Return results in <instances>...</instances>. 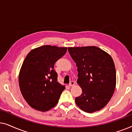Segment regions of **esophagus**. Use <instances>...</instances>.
I'll return each mask as SVG.
<instances>
[{"label":"esophagus","mask_w":132,"mask_h":132,"mask_svg":"<svg viewBox=\"0 0 132 132\" xmlns=\"http://www.w3.org/2000/svg\"><path fill=\"white\" fill-rule=\"evenodd\" d=\"M75 85V82H74V81H71V82H70V83L69 84V86H74Z\"/></svg>","instance_id":"34e87169"}]
</instances>
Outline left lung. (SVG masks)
I'll list each match as a JSON object with an SVG mask.
<instances>
[{
	"label": "left lung",
	"instance_id": "obj_1",
	"mask_svg": "<svg viewBox=\"0 0 132 132\" xmlns=\"http://www.w3.org/2000/svg\"><path fill=\"white\" fill-rule=\"evenodd\" d=\"M76 64L77 82L82 89L76 103L82 111L93 113L104 108L111 100L116 86V70L109 54L95 46L68 47Z\"/></svg>",
	"mask_w": 132,
	"mask_h": 132
}]
</instances>
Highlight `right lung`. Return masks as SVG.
<instances>
[{"label":"right lung","mask_w":132,"mask_h":132,"mask_svg":"<svg viewBox=\"0 0 132 132\" xmlns=\"http://www.w3.org/2000/svg\"><path fill=\"white\" fill-rule=\"evenodd\" d=\"M67 48L43 46L31 50L19 74V86L26 102L34 109L47 111L56 105L65 86L57 82L55 63Z\"/></svg>","instance_id":"1"}]
</instances>
